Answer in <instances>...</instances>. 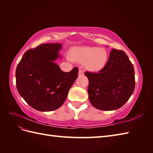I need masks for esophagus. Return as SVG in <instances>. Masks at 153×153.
Listing matches in <instances>:
<instances>
[{
	"mask_svg": "<svg viewBox=\"0 0 153 153\" xmlns=\"http://www.w3.org/2000/svg\"><path fill=\"white\" fill-rule=\"evenodd\" d=\"M83 74H84V71H83L82 69H80V70H79V76H83Z\"/></svg>",
	"mask_w": 153,
	"mask_h": 153,
	"instance_id": "34e87169",
	"label": "esophagus"
}]
</instances>
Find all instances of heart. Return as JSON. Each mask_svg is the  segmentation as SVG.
Wrapping results in <instances>:
<instances>
[{"label":"heart","instance_id":"obj_1","mask_svg":"<svg viewBox=\"0 0 153 153\" xmlns=\"http://www.w3.org/2000/svg\"><path fill=\"white\" fill-rule=\"evenodd\" d=\"M72 59L79 62H85L87 69L97 71L105 65L107 52L105 49L96 47H82L75 48L71 51Z\"/></svg>","mask_w":153,"mask_h":153}]
</instances>
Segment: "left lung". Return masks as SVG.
I'll use <instances>...</instances> for the list:
<instances>
[{"label": "left lung", "mask_w": 153, "mask_h": 153, "mask_svg": "<svg viewBox=\"0 0 153 153\" xmlns=\"http://www.w3.org/2000/svg\"><path fill=\"white\" fill-rule=\"evenodd\" d=\"M91 104L101 110H114L125 105L134 91V66L126 54L114 48L99 73L86 71Z\"/></svg>", "instance_id": "obj_1"}]
</instances>
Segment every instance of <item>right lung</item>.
<instances>
[{"label":"right lung","instance_id":"right-lung-1","mask_svg":"<svg viewBox=\"0 0 153 153\" xmlns=\"http://www.w3.org/2000/svg\"><path fill=\"white\" fill-rule=\"evenodd\" d=\"M60 43H45L23 55L16 70V87L32 108L41 112L56 110L63 105L78 76V68L62 71L55 63L62 58Z\"/></svg>","mask_w":153,"mask_h":153}]
</instances>
